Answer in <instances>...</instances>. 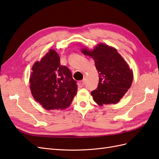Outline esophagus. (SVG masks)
I'll use <instances>...</instances> for the list:
<instances>
[{"label": "esophagus", "mask_w": 159, "mask_h": 159, "mask_svg": "<svg viewBox=\"0 0 159 159\" xmlns=\"http://www.w3.org/2000/svg\"><path fill=\"white\" fill-rule=\"evenodd\" d=\"M84 84H85V80H82L78 82V86L82 88L84 86Z\"/></svg>", "instance_id": "obj_1"}]
</instances>
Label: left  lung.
<instances>
[{
  "label": "left lung",
  "mask_w": 159,
  "mask_h": 159,
  "mask_svg": "<svg viewBox=\"0 0 159 159\" xmlns=\"http://www.w3.org/2000/svg\"><path fill=\"white\" fill-rule=\"evenodd\" d=\"M81 51L94 59L99 74L98 88L91 92L94 102L100 107L119 102L132 84V69L117 49L104 43L93 49L84 47Z\"/></svg>",
  "instance_id": "obj_1"
}]
</instances>
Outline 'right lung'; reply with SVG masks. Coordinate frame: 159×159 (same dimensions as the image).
Returning a JSON list of instances; mask_svg holds the SVG:
<instances>
[{
	"label": "right lung",
	"instance_id": "add662e5",
	"mask_svg": "<svg viewBox=\"0 0 159 159\" xmlns=\"http://www.w3.org/2000/svg\"><path fill=\"white\" fill-rule=\"evenodd\" d=\"M30 88L34 100L46 110L66 109L77 94L72 73L60 63V57L50 48L32 67Z\"/></svg>",
	"mask_w": 159,
	"mask_h": 159
}]
</instances>
